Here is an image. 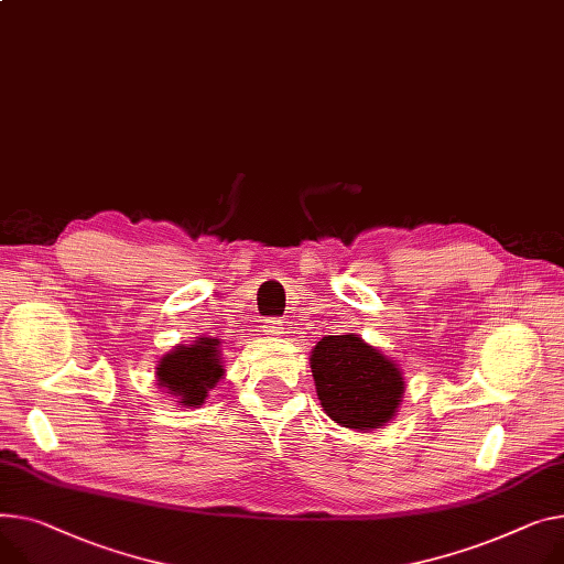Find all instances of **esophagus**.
I'll use <instances>...</instances> for the list:
<instances>
[{
    "mask_svg": "<svg viewBox=\"0 0 564 564\" xmlns=\"http://www.w3.org/2000/svg\"><path fill=\"white\" fill-rule=\"evenodd\" d=\"M262 330H265L268 335H281L283 333V322L279 317L262 319Z\"/></svg>",
    "mask_w": 564,
    "mask_h": 564,
    "instance_id": "obj_1",
    "label": "esophagus"
}]
</instances>
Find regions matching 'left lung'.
<instances>
[{
  "instance_id": "1",
  "label": "left lung",
  "mask_w": 564,
  "mask_h": 564,
  "mask_svg": "<svg viewBox=\"0 0 564 564\" xmlns=\"http://www.w3.org/2000/svg\"><path fill=\"white\" fill-rule=\"evenodd\" d=\"M311 369L319 403L335 424L367 433L397 415L403 373L356 333L322 337L311 351Z\"/></svg>"
}]
</instances>
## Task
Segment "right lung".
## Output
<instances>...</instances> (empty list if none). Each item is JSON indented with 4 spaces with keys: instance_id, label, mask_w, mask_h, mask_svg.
I'll use <instances>...</instances> for the list:
<instances>
[{
    "instance_id": "obj_1",
    "label": "right lung",
    "mask_w": 564,
    "mask_h": 564,
    "mask_svg": "<svg viewBox=\"0 0 564 564\" xmlns=\"http://www.w3.org/2000/svg\"><path fill=\"white\" fill-rule=\"evenodd\" d=\"M224 377L219 358V340L215 337H197L193 345H178L165 354L156 367V381L167 394L176 397L178 405L199 408L208 390H213Z\"/></svg>"
}]
</instances>
